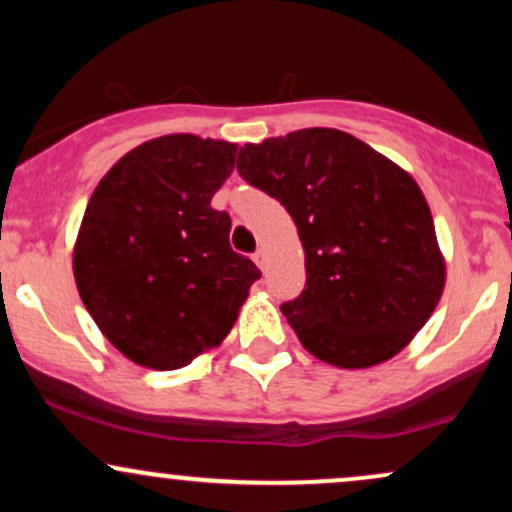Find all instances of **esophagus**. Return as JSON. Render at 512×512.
I'll use <instances>...</instances> for the list:
<instances>
[{
	"label": "esophagus",
	"instance_id": "esophagus-1",
	"mask_svg": "<svg viewBox=\"0 0 512 512\" xmlns=\"http://www.w3.org/2000/svg\"><path fill=\"white\" fill-rule=\"evenodd\" d=\"M252 260H255V264L262 269V272H264V269H267L269 257H267V252H264V250H257L255 255H252Z\"/></svg>",
	"mask_w": 512,
	"mask_h": 512
}]
</instances>
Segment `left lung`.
Returning a JSON list of instances; mask_svg holds the SVG:
<instances>
[{"label":"left lung","mask_w":512,"mask_h":512,"mask_svg":"<svg viewBox=\"0 0 512 512\" xmlns=\"http://www.w3.org/2000/svg\"><path fill=\"white\" fill-rule=\"evenodd\" d=\"M238 173L279 199L298 228L305 289L281 313L303 349L351 370L397 356L445 289V257L416 180L330 127L245 144Z\"/></svg>","instance_id":"left-lung-1"}]
</instances>
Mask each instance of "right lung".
Instances as JSON below:
<instances>
[{
    "mask_svg": "<svg viewBox=\"0 0 512 512\" xmlns=\"http://www.w3.org/2000/svg\"><path fill=\"white\" fill-rule=\"evenodd\" d=\"M238 144L166 134L139 144L93 190L74 281L103 337L137 366L175 370L216 349L260 269L231 250L211 197Z\"/></svg>",
    "mask_w": 512,
    "mask_h": 512,
    "instance_id": "add662e5",
    "label": "right lung"
}]
</instances>
